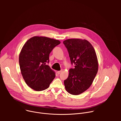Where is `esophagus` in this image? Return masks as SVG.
<instances>
[{
  "label": "esophagus",
  "instance_id": "obj_1",
  "mask_svg": "<svg viewBox=\"0 0 121 121\" xmlns=\"http://www.w3.org/2000/svg\"><path fill=\"white\" fill-rule=\"evenodd\" d=\"M62 72V70H61V71H57V74L59 75V74H60Z\"/></svg>",
  "mask_w": 121,
  "mask_h": 121
}]
</instances>
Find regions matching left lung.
Returning a JSON list of instances; mask_svg holds the SVG:
<instances>
[{
	"mask_svg": "<svg viewBox=\"0 0 121 121\" xmlns=\"http://www.w3.org/2000/svg\"><path fill=\"white\" fill-rule=\"evenodd\" d=\"M71 64L69 75L64 81L65 87L69 93L78 95L87 90L91 85L98 71V61L95 49L87 40L69 39L65 40Z\"/></svg>",
	"mask_w": 121,
	"mask_h": 121,
	"instance_id": "obj_1",
	"label": "left lung"
}]
</instances>
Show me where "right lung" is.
<instances>
[{"label": "right lung", "instance_id": "add662e5", "mask_svg": "<svg viewBox=\"0 0 121 121\" xmlns=\"http://www.w3.org/2000/svg\"><path fill=\"white\" fill-rule=\"evenodd\" d=\"M60 41L45 36H35L23 46L19 55L22 77L30 88L40 91L48 88L56 77L55 71L46 65L49 54Z\"/></svg>", "mask_w": 121, "mask_h": 121}]
</instances>
